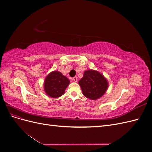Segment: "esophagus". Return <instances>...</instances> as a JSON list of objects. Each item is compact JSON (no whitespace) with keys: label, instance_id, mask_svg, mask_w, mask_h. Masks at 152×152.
Returning a JSON list of instances; mask_svg holds the SVG:
<instances>
[{"label":"esophagus","instance_id":"esophagus-1","mask_svg":"<svg viewBox=\"0 0 152 152\" xmlns=\"http://www.w3.org/2000/svg\"><path fill=\"white\" fill-rule=\"evenodd\" d=\"M72 79H73V81L75 82H77V77H74Z\"/></svg>","mask_w":152,"mask_h":152}]
</instances>
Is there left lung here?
Instances as JSON below:
<instances>
[{
  "instance_id": "left-lung-1",
  "label": "left lung",
  "mask_w": 152,
  "mask_h": 152,
  "mask_svg": "<svg viewBox=\"0 0 152 152\" xmlns=\"http://www.w3.org/2000/svg\"><path fill=\"white\" fill-rule=\"evenodd\" d=\"M79 84L83 94L91 99H97L105 93L108 81L102 74L95 70H87Z\"/></svg>"
}]
</instances>
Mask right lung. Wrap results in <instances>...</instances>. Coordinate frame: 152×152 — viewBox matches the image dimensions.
Here are the masks:
<instances>
[{"instance_id":"right-lung-1","label":"right lung","mask_w":152,"mask_h":152,"mask_svg":"<svg viewBox=\"0 0 152 152\" xmlns=\"http://www.w3.org/2000/svg\"><path fill=\"white\" fill-rule=\"evenodd\" d=\"M70 83L67 77L59 72L54 71L46 77L44 82V90L50 97L54 98L62 96Z\"/></svg>"}]
</instances>
